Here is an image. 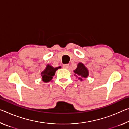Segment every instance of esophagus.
I'll return each instance as SVG.
<instances>
[{"label":"esophagus","instance_id":"esophagus-1","mask_svg":"<svg viewBox=\"0 0 129 129\" xmlns=\"http://www.w3.org/2000/svg\"><path fill=\"white\" fill-rule=\"evenodd\" d=\"M69 67V64H65L63 65V68H65V69H68Z\"/></svg>","mask_w":129,"mask_h":129}]
</instances>
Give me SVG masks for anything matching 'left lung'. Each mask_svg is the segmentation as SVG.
<instances>
[{
    "label": "left lung",
    "mask_w": 129,
    "mask_h": 129,
    "mask_svg": "<svg viewBox=\"0 0 129 129\" xmlns=\"http://www.w3.org/2000/svg\"><path fill=\"white\" fill-rule=\"evenodd\" d=\"M73 72L75 73V76H79V79L81 81L83 80V79L87 78L89 75L88 70L82 63H79L77 68L75 69Z\"/></svg>",
    "instance_id": "8db88e82"
}]
</instances>
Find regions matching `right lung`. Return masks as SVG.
Here are the masks:
<instances>
[{
  "label": "right lung",
  "mask_w": 129,
  "mask_h": 129,
  "mask_svg": "<svg viewBox=\"0 0 129 129\" xmlns=\"http://www.w3.org/2000/svg\"><path fill=\"white\" fill-rule=\"evenodd\" d=\"M60 67L54 68L50 65H47L46 68L44 69V71L41 73L42 76V80L44 82H49L50 80H52L53 79V76H54L56 73V71L58 70V69Z\"/></svg>",
  "instance_id": "add662e5"
}]
</instances>
